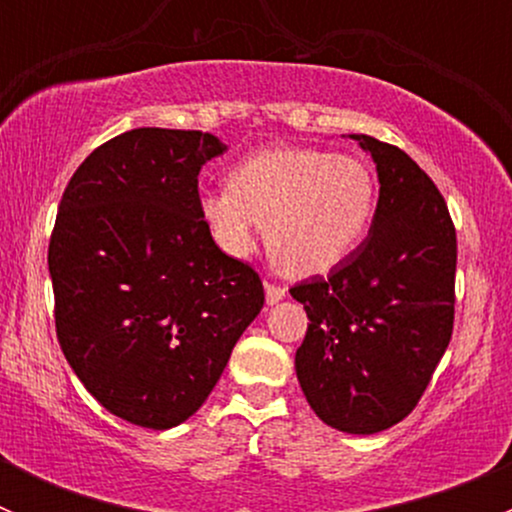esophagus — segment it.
I'll return each mask as SVG.
<instances>
[{"instance_id":"obj_1","label":"esophagus","mask_w":512,"mask_h":512,"mask_svg":"<svg viewBox=\"0 0 512 512\" xmlns=\"http://www.w3.org/2000/svg\"><path fill=\"white\" fill-rule=\"evenodd\" d=\"M285 287L280 285H272V282H265V299L267 304H277L280 299H285Z\"/></svg>"}]
</instances>
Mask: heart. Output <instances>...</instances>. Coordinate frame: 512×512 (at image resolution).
<instances>
[{"label": "heart", "instance_id": "1", "mask_svg": "<svg viewBox=\"0 0 512 512\" xmlns=\"http://www.w3.org/2000/svg\"><path fill=\"white\" fill-rule=\"evenodd\" d=\"M376 183L364 160L317 148H270L245 158L230 185L200 195L218 247L245 257L267 223V247L289 275H322L349 257L374 215Z\"/></svg>", "mask_w": 512, "mask_h": 512}]
</instances>
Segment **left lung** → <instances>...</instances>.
Segmentation results:
<instances>
[{
  "label": "left lung",
  "instance_id": "8db88e82",
  "mask_svg": "<svg viewBox=\"0 0 512 512\" xmlns=\"http://www.w3.org/2000/svg\"><path fill=\"white\" fill-rule=\"evenodd\" d=\"M352 138L379 175L369 237L327 280L312 277L289 294L309 317L294 356L309 406L337 431L371 436L414 411L451 342L456 227L401 148Z\"/></svg>",
  "mask_w": 512,
  "mask_h": 512
}]
</instances>
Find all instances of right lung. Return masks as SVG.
I'll list each match as a JSON object with an SVG mask.
<instances>
[{
	"label": "right lung",
	"mask_w": 512,
	"mask_h": 512,
	"mask_svg": "<svg viewBox=\"0 0 512 512\" xmlns=\"http://www.w3.org/2000/svg\"><path fill=\"white\" fill-rule=\"evenodd\" d=\"M213 133L133 128L69 180L49 242L56 337L113 416L165 431L205 404L265 304L260 275L200 218Z\"/></svg>",
	"instance_id": "1"
}]
</instances>
